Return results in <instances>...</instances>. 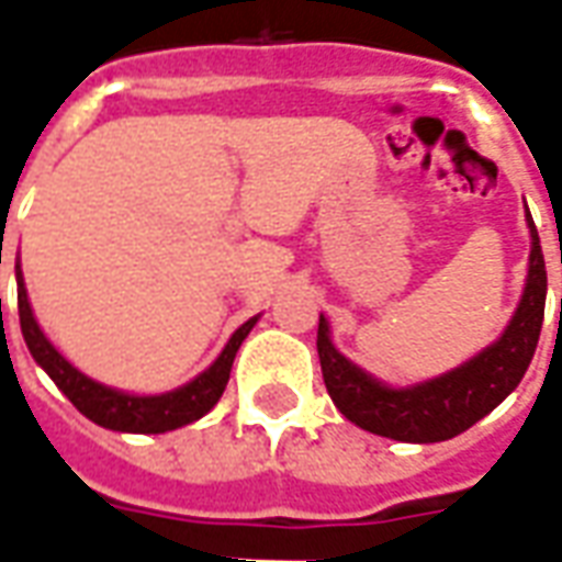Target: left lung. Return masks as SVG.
I'll return each mask as SVG.
<instances>
[{"label":"left lung","instance_id":"8db88e82","mask_svg":"<svg viewBox=\"0 0 562 562\" xmlns=\"http://www.w3.org/2000/svg\"><path fill=\"white\" fill-rule=\"evenodd\" d=\"M530 220L532 249L527 289L520 297V306L506 334L487 346L482 355H475L458 370L446 376L424 382L415 389H385L382 382L367 376L352 361H346L334 342L328 340V322L318 318V361L330 401L346 418L370 434L401 439V442H442L451 436L470 430L472 424L484 418L518 389V382L527 373V367L539 342L544 318V273L542 244L539 232Z\"/></svg>","mask_w":562,"mask_h":562}]
</instances>
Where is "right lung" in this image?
Listing matches in <instances>:
<instances>
[{"instance_id": "obj_1", "label": "right lung", "mask_w": 562, "mask_h": 562, "mask_svg": "<svg viewBox=\"0 0 562 562\" xmlns=\"http://www.w3.org/2000/svg\"><path fill=\"white\" fill-rule=\"evenodd\" d=\"M18 310L23 340L30 346L32 358L47 370V376L54 379L56 389L63 391L68 401L75 403L90 422H95L99 427H108V430H123V434H165V430L183 427V424L198 422L201 415H207L222 397L225 385H228L234 355L240 349V342L246 340V334L256 325V318H249L246 325L234 330V337L222 349L220 358L210 364V370H204L201 376L192 379L183 389L171 391V394H159V397H132V394H120V391L104 389L99 382L87 379L47 342V337L38 328V322L32 316L20 265Z\"/></svg>"}]
</instances>
